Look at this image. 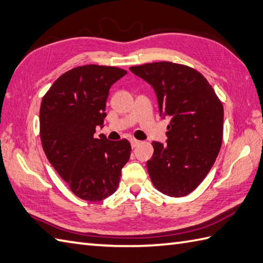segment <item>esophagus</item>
Here are the masks:
<instances>
[{
  "label": "esophagus",
  "mask_w": 263,
  "mask_h": 263,
  "mask_svg": "<svg viewBox=\"0 0 263 263\" xmlns=\"http://www.w3.org/2000/svg\"><path fill=\"white\" fill-rule=\"evenodd\" d=\"M130 142H131V146H132V148H136L137 146H139V144L141 143V141H139V140H137V139H135V138H132V139H130Z\"/></svg>",
  "instance_id": "34e87169"
}]
</instances>
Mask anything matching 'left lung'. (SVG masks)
<instances>
[{
	"label": "left lung",
	"instance_id": "obj_1",
	"mask_svg": "<svg viewBox=\"0 0 263 263\" xmlns=\"http://www.w3.org/2000/svg\"><path fill=\"white\" fill-rule=\"evenodd\" d=\"M154 88L160 116H170L167 140L153 142L147 170L155 187L168 197L197 189L221 147L224 108L205 78L190 66L155 62L131 66Z\"/></svg>",
	"mask_w": 263,
	"mask_h": 263
}]
</instances>
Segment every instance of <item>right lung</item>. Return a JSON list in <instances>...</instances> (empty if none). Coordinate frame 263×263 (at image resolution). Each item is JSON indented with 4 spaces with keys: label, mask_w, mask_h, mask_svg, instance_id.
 Masks as SVG:
<instances>
[{
    "label": "right lung",
    "mask_w": 263,
    "mask_h": 263,
    "mask_svg": "<svg viewBox=\"0 0 263 263\" xmlns=\"http://www.w3.org/2000/svg\"><path fill=\"white\" fill-rule=\"evenodd\" d=\"M126 71L82 65L65 72L43 97L39 110L44 153L77 197L102 201L119 186L121 171L131 155L126 139L95 137L103 126L109 88Z\"/></svg>",
    "instance_id": "add662e5"
}]
</instances>
